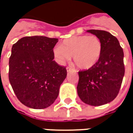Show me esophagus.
Returning <instances> with one entry per match:
<instances>
[{"label": "esophagus", "mask_w": 133, "mask_h": 133, "mask_svg": "<svg viewBox=\"0 0 133 133\" xmlns=\"http://www.w3.org/2000/svg\"><path fill=\"white\" fill-rule=\"evenodd\" d=\"M66 71L69 72H75V70L72 68H71V67H66Z\"/></svg>", "instance_id": "34e87169"}]
</instances>
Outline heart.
<instances>
[{
  "label": "heart",
  "mask_w": 133,
  "mask_h": 133,
  "mask_svg": "<svg viewBox=\"0 0 133 133\" xmlns=\"http://www.w3.org/2000/svg\"><path fill=\"white\" fill-rule=\"evenodd\" d=\"M103 45L95 35H79L64 40L61 46L53 49V55L59 64H64L73 56L74 63L81 69L93 67L99 61Z\"/></svg>",
  "instance_id": "b5f03b06"
}]
</instances>
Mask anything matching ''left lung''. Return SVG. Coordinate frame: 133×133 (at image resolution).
<instances>
[{"instance_id":"obj_1","label":"left lung","mask_w":133,"mask_h":133,"mask_svg":"<svg viewBox=\"0 0 133 133\" xmlns=\"http://www.w3.org/2000/svg\"><path fill=\"white\" fill-rule=\"evenodd\" d=\"M103 45L99 61L93 67L78 72L77 92L87 104L101 106L110 103L118 95L124 75V52L118 40L104 30L90 29Z\"/></svg>"}]
</instances>
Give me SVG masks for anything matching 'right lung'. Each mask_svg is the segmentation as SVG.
I'll return each instance as SVG.
<instances>
[{"label":"right lung","instance_id":"right-lung-1","mask_svg":"<svg viewBox=\"0 0 133 133\" xmlns=\"http://www.w3.org/2000/svg\"><path fill=\"white\" fill-rule=\"evenodd\" d=\"M58 38L23 37L12 48L9 79L18 99L32 109H44L55 102L66 69L53 61Z\"/></svg>","mask_w":133,"mask_h":133}]
</instances>
